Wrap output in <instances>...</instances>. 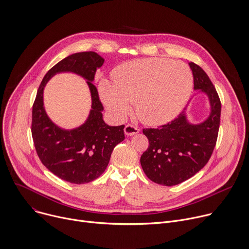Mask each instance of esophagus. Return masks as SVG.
<instances>
[{"label": "esophagus", "instance_id": "34e87169", "mask_svg": "<svg viewBox=\"0 0 249 249\" xmlns=\"http://www.w3.org/2000/svg\"><path fill=\"white\" fill-rule=\"evenodd\" d=\"M124 133L127 135V136H133V135L139 133V129L131 124H127L124 128Z\"/></svg>", "mask_w": 249, "mask_h": 249}]
</instances>
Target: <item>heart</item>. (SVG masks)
Returning a JSON list of instances; mask_svg holds the SVG:
<instances>
[{
    "mask_svg": "<svg viewBox=\"0 0 249 249\" xmlns=\"http://www.w3.org/2000/svg\"><path fill=\"white\" fill-rule=\"evenodd\" d=\"M113 85L102 80L100 97L117 119L135 104L138 118L150 126L174 120L186 106L194 85L190 67L168 58L138 59L119 65L112 73Z\"/></svg>",
    "mask_w": 249,
    "mask_h": 249,
    "instance_id": "b5f03b06",
    "label": "heart"
}]
</instances>
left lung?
Listing matches in <instances>:
<instances>
[{
	"mask_svg": "<svg viewBox=\"0 0 249 249\" xmlns=\"http://www.w3.org/2000/svg\"><path fill=\"white\" fill-rule=\"evenodd\" d=\"M194 75V89L206 93L211 114L199 124H191L186 109L168 124L146 128L148 149L141 156V166L152 182L171 187L185 182L207 165L218 135L221 103L208 74L200 66L189 62Z\"/></svg>",
	"mask_w": 249,
	"mask_h": 249,
	"instance_id": "1",
	"label": "left lung"
}]
</instances>
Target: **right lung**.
<instances>
[{
    "instance_id": "1",
    "label": "right lung",
    "mask_w": 249,
    "mask_h": 249,
    "mask_svg": "<svg viewBox=\"0 0 249 249\" xmlns=\"http://www.w3.org/2000/svg\"><path fill=\"white\" fill-rule=\"evenodd\" d=\"M103 57L94 52L76 53L60 60L44 75L33 105L32 135L39 160L48 170L71 184H86L100 177L108 166L114 147L125 139L124 125L109 126L102 117L103 106L92 83ZM59 72H73L87 80L92 93V110L81 126L64 130L49 118L43 107V89Z\"/></svg>"
}]
</instances>
